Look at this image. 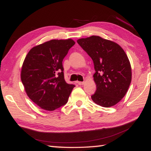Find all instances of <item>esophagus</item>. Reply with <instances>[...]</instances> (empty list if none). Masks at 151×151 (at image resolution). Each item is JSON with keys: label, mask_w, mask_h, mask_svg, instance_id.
Here are the masks:
<instances>
[{"label": "esophagus", "mask_w": 151, "mask_h": 151, "mask_svg": "<svg viewBox=\"0 0 151 151\" xmlns=\"http://www.w3.org/2000/svg\"><path fill=\"white\" fill-rule=\"evenodd\" d=\"M76 83H77V84H78V85H83V84L85 83H84V82H80V81H77V82H76Z\"/></svg>", "instance_id": "1"}]
</instances>
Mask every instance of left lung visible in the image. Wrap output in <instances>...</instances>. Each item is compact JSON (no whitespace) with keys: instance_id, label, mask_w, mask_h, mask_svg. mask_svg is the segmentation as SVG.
Listing matches in <instances>:
<instances>
[{"instance_id":"obj_1","label":"left lung","mask_w":151,"mask_h":151,"mask_svg":"<svg viewBox=\"0 0 151 151\" xmlns=\"http://www.w3.org/2000/svg\"><path fill=\"white\" fill-rule=\"evenodd\" d=\"M77 42L93 60L96 90L92 100L103 107L115 105L131 83V66L126 53L117 43L99 36L80 39Z\"/></svg>"}]
</instances>
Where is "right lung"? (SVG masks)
<instances>
[{"instance_id":"1","label":"right lung","mask_w":151,"mask_h":151,"mask_svg":"<svg viewBox=\"0 0 151 151\" xmlns=\"http://www.w3.org/2000/svg\"><path fill=\"white\" fill-rule=\"evenodd\" d=\"M75 44L72 39L50 40L32 48L21 69L28 96L46 111H55L67 103L74 85L66 83L63 60Z\"/></svg>"}]
</instances>
